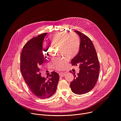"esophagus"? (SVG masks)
<instances>
[{
  "mask_svg": "<svg viewBox=\"0 0 121 121\" xmlns=\"http://www.w3.org/2000/svg\"><path fill=\"white\" fill-rule=\"evenodd\" d=\"M59 75L60 77H64V76H65V72H60V73H59Z\"/></svg>",
  "mask_w": 121,
  "mask_h": 121,
  "instance_id": "1",
  "label": "esophagus"
}]
</instances>
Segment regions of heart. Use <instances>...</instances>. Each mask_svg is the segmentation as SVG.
<instances>
[{
	"instance_id": "b5f03b06",
	"label": "heart",
	"mask_w": 121,
	"mask_h": 121,
	"mask_svg": "<svg viewBox=\"0 0 121 121\" xmlns=\"http://www.w3.org/2000/svg\"><path fill=\"white\" fill-rule=\"evenodd\" d=\"M50 43L53 45H59L60 54L68 58L74 57L78 53L80 42L77 34L73 32L68 33L66 32H58L52 34L49 36ZM44 55L48 56V49L44 50ZM67 62L65 57H58L53 60L52 64L55 68L58 70L63 69Z\"/></svg>"
}]
</instances>
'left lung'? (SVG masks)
Instances as JSON below:
<instances>
[{
	"instance_id": "left-lung-1",
	"label": "left lung",
	"mask_w": 121,
	"mask_h": 121,
	"mask_svg": "<svg viewBox=\"0 0 121 121\" xmlns=\"http://www.w3.org/2000/svg\"><path fill=\"white\" fill-rule=\"evenodd\" d=\"M75 31L79 35L80 43L78 53L71 62L73 65H79L80 70L77 75L74 73V78L70 86L73 92L81 95L89 92L94 87L98 79L100 66L92 41L81 32Z\"/></svg>"
}]
</instances>
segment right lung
Masks as SVG:
<instances>
[{
    "instance_id": "obj_1",
    "label": "right lung",
    "mask_w": 121,
    "mask_h": 121,
    "mask_svg": "<svg viewBox=\"0 0 121 121\" xmlns=\"http://www.w3.org/2000/svg\"><path fill=\"white\" fill-rule=\"evenodd\" d=\"M47 34L43 33L29 41L24 46L21 56V71L24 79L32 92L42 99L56 93L60 78L55 71L48 79L42 77L40 73V65L44 62L43 43Z\"/></svg>"
}]
</instances>
